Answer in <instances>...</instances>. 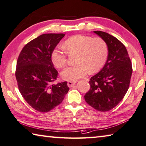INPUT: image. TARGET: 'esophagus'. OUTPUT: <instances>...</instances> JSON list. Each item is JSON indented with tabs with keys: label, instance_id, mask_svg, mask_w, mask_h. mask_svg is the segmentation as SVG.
<instances>
[{
	"label": "esophagus",
	"instance_id": "34e87169",
	"mask_svg": "<svg viewBox=\"0 0 146 146\" xmlns=\"http://www.w3.org/2000/svg\"><path fill=\"white\" fill-rule=\"evenodd\" d=\"M75 83H76V81H69L68 82V86L69 88H71L75 85Z\"/></svg>",
	"mask_w": 146,
	"mask_h": 146
}]
</instances>
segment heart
Instances as JSON below:
<instances>
[{"mask_svg":"<svg viewBox=\"0 0 146 146\" xmlns=\"http://www.w3.org/2000/svg\"><path fill=\"white\" fill-rule=\"evenodd\" d=\"M65 50L55 48L51 53V60L58 68H62L68 62V54H77L75 66L68 67L61 72L63 79L75 81L84 77L88 73H94L103 68L108 57L107 44L101 38L75 35L65 41Z\"/></svg>","mask_w":146,"mask_h":146,"instance_id":"b5f03b06","label":"heart"}]
</instances>
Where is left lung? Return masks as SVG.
I'll return each mask as SVG.
<instances>
[{
	"label": "left lung",
	"mask_w": 146,
	"mask_h": 146,
	"mask_svg": "<svg viewBox=\"0 0 146 146\" xmlns=\"http://www.w3.org/2000/svg\"><path fill=\"white\" fill-rule=\"evenodd\" d=\"M94 32L105 41L108 54L103 69L90 78V88L84 99L94 109L106 112L123 99L130 84L133 68L126 47L121 41L106 32Z\"/></svg>",
	"instance_id": "1"
}]
</instances>
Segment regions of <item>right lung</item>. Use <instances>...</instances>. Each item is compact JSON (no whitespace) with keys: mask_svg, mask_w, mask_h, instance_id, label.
I'll list each match as a JSON object with an SVG mask.
<instances>
[{"mask_svg":"<svg viewBox=\"0 0 146 146\" xmlns=\"http://www.w3.org/2000/svg\"><path fill=\"white\" fill-rule=\"evenodd\" d=\"M64 34H44L28 43L17 61L15 77L23 98L37 111L46 112L60 105L69 91L67 82L52 84L58 71L51 53Z\"/></svg>","mask_w":146,"mask_h":146,"instance_id":"1","label":"right lung"}]
</instances>
